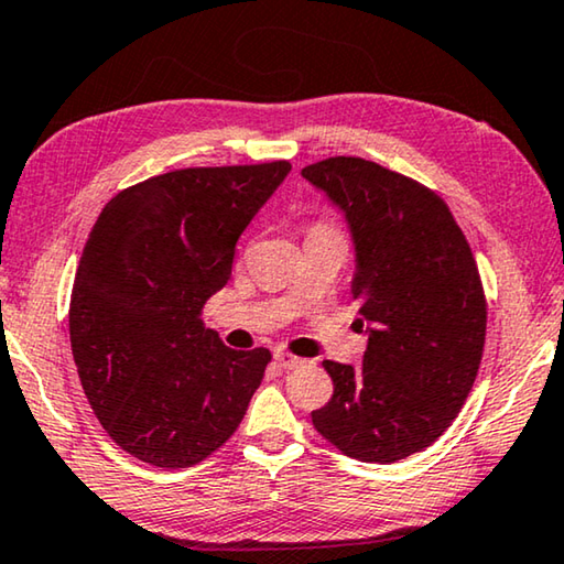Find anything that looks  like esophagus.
<instances>
[{
  "mask_svg": "<svg viewBox=\"0 0 564 564\" xmlns=\"http://www.w3.org/2000/svg\"><path fill=\"white\" fill-rule=\"evenodd\" d=\"M274 360H276V366L284 368V370H292V368H297V366H302V362H305L302 358H297V355H290V352H276Z\"/></svg>",
  "mask_w": 564,
  "mask_h": 564,
  "instance_id": "obj_1",
  "label": "esophagus"
}]
</instances>
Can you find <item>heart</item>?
<instances>
[{
	"instance_id": "1",
	"label": "heart",
	"mask_w": 564,
	"mask_h": 564,
	"mask_svg": "<svg viewBox=\"0 0 564 564\" xmlns=\"http://www.w3.org/2000/svg\"><path fill=\"white\" fill-rule=\"evenodd\" d=\"M317 231H330V229H325V227H315Z\"/></svg>"
}]
</instances>
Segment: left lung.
<instances>
[{
  "label": "left lung",
  "mask_w": 564,
  "mask_h": 564,
  "mask_svg": "<svg viewBox=\"0 0 564 564\" xmlns=\"http://www.w3.org/2000/svg\"><path fill=\"white\" fill-rule=\"evenodd\" d=\"M348 224L368 348L362 366L325 360L333 398L312 423L352 458L393 464L431 446L469 395L487 302L469 241L415 181L337 155L302 169Z\"/></svg>",
  "instance_id": "obj_1"
}]
</instances>
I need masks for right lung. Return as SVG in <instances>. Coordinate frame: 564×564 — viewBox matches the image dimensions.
I'll return each instance as SVG.
<instances>
[{
  "mask_svg": "<svg viewBox=\"0 0 564 564\" xmlns=\"http://www.w3.org/2000/svg\"><path fill=\"white\" fill-rule=\"evenodd\" d=\"M290 171H171L102 206L73 284V358L102 429L141 462L186 469L245 419L272 355L227 348L202 307Z\"/></svg>",
  "mask_w": 564,
  "mask_h": 564,
  "instance_id": "1",
  "label": "right lung"
}]
</instances>
